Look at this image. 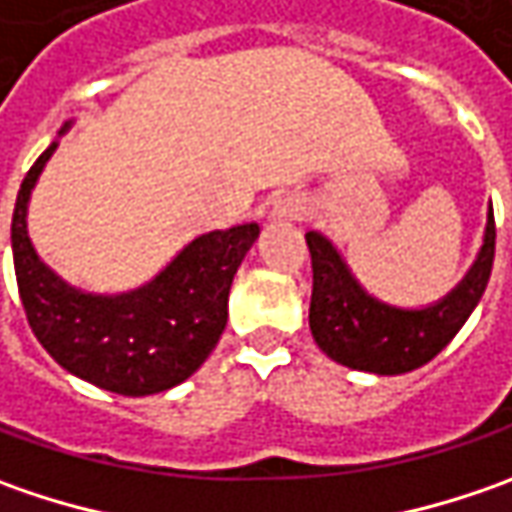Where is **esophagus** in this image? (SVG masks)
<instances>
[{"mask_svg": "<svg viewBox=\"0 0 512 512\" xmlns=\"http://www.w3.org/2000/svg\"><path fill=\"white\" fill-rule=\"evenodd\" d=\"M307 207L302 199H296V196H285V199H279L276 205H273V219H290V222H296V219H305Z\"/></svg>", "mask_w": 512, "mask_h": 512, "instance_id": "1", "label": "esophagus"}]
</instances>
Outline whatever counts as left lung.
I'll list each match as a JSON object with an SVG mask.
<instances>
[{
  "instance_id": "1",
  "label": "left lung",
  "mask_w": 512,
  "mask_h": 512,
  "mask_svg": "<svg viewBox=\"0 0 512 512\" xmlns=\"http://www.w3.org/2000/svg\"><path fill=\"white\" fill-rule=\"evenodd\" d=\"M313 262L310 333L333 362L376 376H399L439 356L479 305L496 253L493 207L487 210L484 242L473 267L444 299L419 310H404L370 296L350 273L333 242L305 233Z\"/></svg>"
}]
</instances>
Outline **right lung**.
<instances>
[{"instance_id":"right-lung-1","label":"right lung","mask_w":512,"mask_h":512,"mask_svg":"<svg viewBox=\"0 0 512 512\" xmlns=\"http://www.w3.org/2000/svg\"><path fill=\"white\" fill-rule=\"evenodd\" d=\"M70 128L59 130V136ZM53 142L19 187L10 247L30 330L68 373L119 396L162 393L193 376L227 325V293L259 225L210 230L185 245L148 285L128 293H88L53 273L28 236L30 190Z\"/></svg>"}]
</instances>
